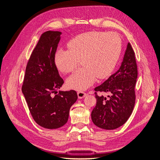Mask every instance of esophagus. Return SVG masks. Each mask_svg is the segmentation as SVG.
Masks as SVG:
<instances>
[{
    "label": "esophagus",
    "mask_w": 160,
    "mask_h": 160,
    "mask_svg": "<svg viewBox=\"0 0 160 160\" xmlns=\"http://www.w3.org/2000/svg\"><path fill=\"white\" fill-rule=\"evenodd\" d=\"M77 95H78L79 99H82L85 98V97L87 95V93L83 91H79L77 92Z\"/></svg>",
    "instance_id": "34e87169"
}]
</instances>
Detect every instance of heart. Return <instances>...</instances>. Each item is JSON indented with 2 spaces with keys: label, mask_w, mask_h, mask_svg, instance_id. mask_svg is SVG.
Returning <instances> with one entry per match:
<instances>
[{
  "label": "heart",
  "mask_w": 160,
  "mask_h": 160,
  "mask_svg": "<svg viewBox=\"0 0 160 160\" xmlns=\"http://www.w3.org/2000/svg\"><path fill=\"white\" fill-rule=\"evenodd\" d=\"M69 49H58L55 64L63 73L73 71L81 60L83 67L67 81L69 88L85 90L93 85L97 77L107 78L115 69L122 51V41L114 32L90 31L71 39Z\"/></svg>",
  "instance_id": "heart-1"
}]
</instances>
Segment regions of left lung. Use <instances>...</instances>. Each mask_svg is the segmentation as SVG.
<instances>
[{
	"mask_svg": "<svg viewBox=\"0 0 160 160\" xmlns=\"http://www.w3.org/2000/svg\"><path fill=\"white\" fill-rule=\"evenodd\" d=\"M137 78L135 52L128 42L120 68L103 83L95 88L97 103L91 112V119L96 126L104 129H115L127 122L135 105ZM98 92L110 95L105 98L98 96Z\"/></svg>",
	"mask_w": 160,
	"mask_h": 160,
	"instance_id": "obj_1",
	"label": "left lung"
}]
</instances>
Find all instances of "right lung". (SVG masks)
Listing matches in <instances>:
<instances>
[{
	"instance_id": "1",
	"label": "right lung",
	"mask_w": 160,
	"mask_h": 160,
	"mask_svg": "<svg viewBox=\"0 0 160 160\" xmlns=\"http://www.w3.org/2000/svg\"><path fill=\"white\" fill-rule=\"evenodd\" d=\"M61 34L51 31L42 34L28 61L22 85L33 119L50 129L67 122L70 108L77 99L74 90L57 91L64 83L54 60Z\"/></svg>"
}]
</instances>
